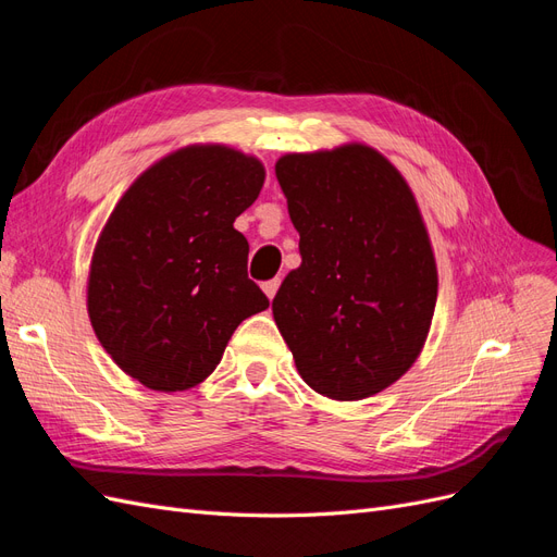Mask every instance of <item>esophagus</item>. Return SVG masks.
<instances>
[{
  "mask_svg": "<svg viewBox=\"0 0 557 557\" xmlns=\"http://www.w3.org/2000/svg\"><path fill=\"white\" fill-rule=\"evenodd\" d=\"M278 285H281V278H272V281L262 283V290H264V295H267L269 299H274V295H276V290H278Z\"/></svg>",
  "mask_w": 557,
  "mask_h": 557,
  "instance_id": "esophagus-1",
  "label": "esophagus"
}]
</instances>
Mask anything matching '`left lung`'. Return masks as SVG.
I'll list each match as a JSON object with an SVG mask.
<instances>
[{
    "label": "left lung",
    "mask_w": 557,
    "mask_h": 557,
    "mask_svg": "<svg viewBox=\"0 0 557 557\" xmlns=\"http://www.w3.org/2000/svg\"><path fill=\"white\" fill-rule=\"evenodd\" d=\"M276 178L301 256L272 301L276 325L315 393L372 397L409 372L434 315L436 264L413 193L362 144L283 156Z\"/></svg>",
    "instance_id": "8db88e82"
}]
</instances>
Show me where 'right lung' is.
I'll return each instance as SVG.
<instances>
[{"label":"right lung","instance_id":"add662e5","mask_svg":"<svg viewBox=\"0 0 557 557\" xmlns=\"http://www.w3.org/2000/svg\"><path fill=\"white\" fill-rule=\"evenodd\" d=\"M260 160L188 146L146 170L99 234L88 313L99 344L150 391L205 381L242 320L269 307L234 221L258 199Z\"/></svg>","mask_w":557,"mask_h":557}]
</instances>
